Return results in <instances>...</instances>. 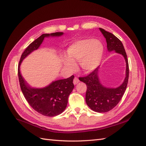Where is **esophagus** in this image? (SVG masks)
<instances>
[{
    "mask_svg": "<svg viewBox=\"0 0 146 146\" xmlns=\"http://www.w3.org/2000/svg\"><path fill=\"white\" fill-rule=\"evenodd\" d=\"M79 82H80V80H79V79L77 77H74L73 80V83L74 85H76V84H77Z\"/></svg>",
    "mask_w": 146,
    "mask_h": 146,
    "instance_id": "1",
    "label": "esophagus"
}]
</instances>
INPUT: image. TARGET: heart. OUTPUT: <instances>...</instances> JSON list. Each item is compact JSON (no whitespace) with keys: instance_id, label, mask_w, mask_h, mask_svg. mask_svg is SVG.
I'll return each mask as SVG.
<instances>
[{"instance_id":"1","label":"heart","mask_w":146,"mask_h":146,"mask_svg":"<svg viewBox=\"0 0 146 146\" xmlns=\"http://www.w3.org/2000/svg\"><path fill=\"white\" fill-rule=\"evenodd\" d=\"M104 54V46L100 41L92 39L78 41L67 50L68 58L64 60V64L68 69H75V62H80L82 69L90 72L100 64Z\"/></svg>"}]
</instances>
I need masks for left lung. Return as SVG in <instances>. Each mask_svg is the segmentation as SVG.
Segmentation results:
<instances>
[{
    "label": "left lung",
    "mask_w": 146,
    "mask_h": 146,
    "mask_svg": "<svg viewBox=\"0 0 146 146\" xmlns=\"http://www.w3.org/2000/svg\"><path fill=\"white\" fill-rule=\"evenodd\" d=\"M106 38L108 51L115 50L122 54L126 61V77L122 85L116 88H108L102 85L98 77L99 67L85 77H79V80L85 83L87 90L86 102L92 110L98 113L108 112L114 108L121 100L127 88L129 76V62L122 42L111 33L99 29Z\"/></svg>",
    "instance_id": "1"
}]
</instances>
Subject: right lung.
<instances>
[{"mask_svg": "<svg viewBox=\"0 0 146 146\" xmlns=\"http://www.w3.org/2000/svg\"><path fill=\"white\" fill-rule=\"evenodd\" d=\"M63 32L45 33L32 42L22 54L18 66V77L21 89L26 100L35 111L44 116L52 117L58 115L67 107L68 97L72 91L74 85L72 83L74 76L69 78L52 82L48 86L35 89L26 84L20 73V65L22 61L31 52L40 46L45 37L61 36Z\"/></svg>", "mask_w": 146, "mask_h": 146, "instance_id": "1", "label": "right lung"}]
</instances>
